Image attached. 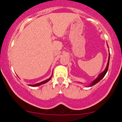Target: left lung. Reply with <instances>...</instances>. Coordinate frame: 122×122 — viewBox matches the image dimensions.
<instances>
[{"label":"left lung","mask_w":122,"mask_h":122,"mask_svg":"<svg viewBox=\"0 0 122 122\" xmlns=\"http://www.w3.org/2000/svg\"><path fill=\"white\" fill-rule=\"evenodd\" d=\"M107 46H108V45H107ZM109 61H110V52H109V59H108L107 64V66H106V68L105 69V70L103 71L98 76V77L96 78L94 80H93V81L89 84V85H88V87H91V86H93V85H94L95 84L98 83V82L100 81L104 77V76H105V75H106V73H107V72L108 71V68H109Z\"/></svg>","instance_id":"8db88e82"}]
</instances>
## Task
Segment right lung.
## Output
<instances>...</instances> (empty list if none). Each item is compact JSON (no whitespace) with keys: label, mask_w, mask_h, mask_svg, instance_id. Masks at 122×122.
Returning a JSON list of instances; mask_svg holds the SVG:
<instances>
[{"label":"right lung","mask_w":122,"mask_h":122,"mask_svg":"<svg viewBox=\"0 0 122 122\" xmlns=\"http://www.w3.org/2000/svg\"><path fill=\"white\" fill-rule=\"evenodd\" d=\"M52 76H51L49 78V79H47V80H45V81H42V82H39V83H37V84H34V85H30V84H29V86H40V85H42V84H45V83H46V82H48L51 79V77H52Z\"/></svg>","instance_id":"1"}]
</instances>
